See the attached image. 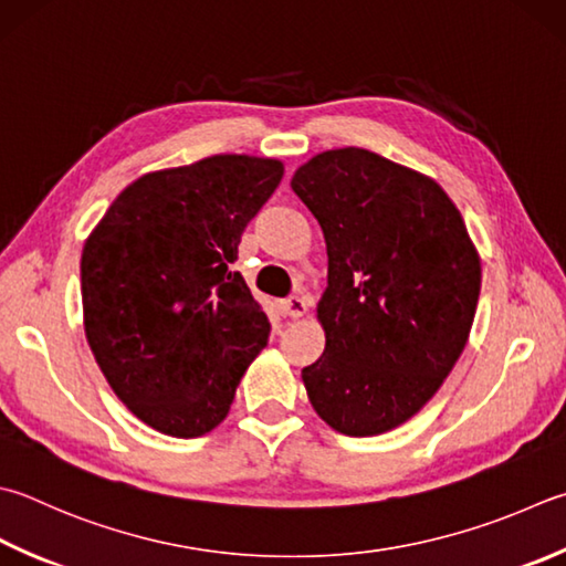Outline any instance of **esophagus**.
Wrapping results in <instances>:
<instances>
[{
    "instance_id": "34e87169",
    "label": "esophagus",
    "mask_w": 566,
    "mask_h": 566,
    "mask_svg": "<svg viewBox=\"0 0 566 566\" xmlns=\"http://www.w3.org/2000/svg\"><path fill=\"white\" fill-rule=\"evenodd\" d=\"M283 313H285L287 317H293V319L303 317V315L307 313V301H305L303 295L287 297V301H283Z\"/></svg>"
}]
</instances>
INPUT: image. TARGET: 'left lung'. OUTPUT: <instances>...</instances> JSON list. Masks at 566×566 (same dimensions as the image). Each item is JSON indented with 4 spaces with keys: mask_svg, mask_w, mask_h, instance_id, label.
Segmentation results:
<instances>
[{
    "mask_svg": "<svg viewBox=\"0 0 566 566\" xmlns=\"http://www.w3.org/2000/svg\"><path fill=\"white\" fill-rule=\"evenodd\" d=\"M291 187L327 243L325 352L303 369L307 399L337 433H387L431 401L461 357L481 253L436 179L361 147L317 153Z\"/></svg>",
    "mask_w": 566,
    "mask_h": 566,
    "instance_id": "left-lung-1",
    "label": "left lung"
}]
</instances>
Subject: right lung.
Here are the masks:
<instances>
[{
	"instance_id": "add662e5",
	"label": "right lung",
	"mask_w": 566,
	"mask_h": 566,
	"mask_svg": "<svg viewBox=\"0 0 566 566\" xmlns=\"http://www.w3.org/2000/svg\"><path fill=\"white\" fill-rule=\"evenodd\" d=\"M281 177V159L253 155L147 172L83 243L85 339L115 397L159 433L214 431L269 345V317L229 265Z\"/></svg>"
}]
</instances>
